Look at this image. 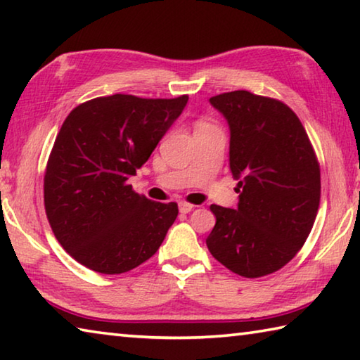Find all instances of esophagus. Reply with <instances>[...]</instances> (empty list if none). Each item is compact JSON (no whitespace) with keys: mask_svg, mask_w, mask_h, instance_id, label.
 Masks as SVG:
<instances>
[{"mask_svg":"<svg viewBox=\"0 0 360 360\" xmlns=\"http://www.w3.org/2000/svg\"><path fill=\"white\" fill-rule=\"evenodd\" d=\"M195 208L193 205L187 203V202H179V211L182 212V214H187V212H191L192 210Z\"/></svg>","mask_w":360,"mask_h":360,"instance_id":"esophagus-1","label":"esophagus"}]
</instances>
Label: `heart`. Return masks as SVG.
<instances>
[{
	"instance_id": "b5f03b06",
	"label": "heart",
	"mask_w": 360,
	"mask_h": 360,
	"mask_svg": "<svg viewBox=\"0 0 360 360\" xmlns=\"http://www.w3.org/2000/svg\"><path fill=\"white\" fill-rule=\"evenodd\" d=\"M203 125H208V124H205V122H200L198 124V127H203Z\"/></svg>"
}]
</instances>
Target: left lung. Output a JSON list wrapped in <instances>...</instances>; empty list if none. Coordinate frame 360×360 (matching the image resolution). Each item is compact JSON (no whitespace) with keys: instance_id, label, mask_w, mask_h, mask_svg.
Instances as JSON below:
<instances>
[{"instance_id":"1","label":"left lung","mask_w":360,"mask_h":360,"mask_svg":"<svg viewBox=\"0 0 360 360\" xmlns=\"http://www.w3.org/2000/svg\"><path fill=\"white\" fill-rule=\"evenodd\" d=\"M230 129V172L238 208L211 205L212 257L245 278L278 271L313 229L321 198L319 163L300 119L283 101L235 90L210 98Z\"/></svg>"}]
</instances>
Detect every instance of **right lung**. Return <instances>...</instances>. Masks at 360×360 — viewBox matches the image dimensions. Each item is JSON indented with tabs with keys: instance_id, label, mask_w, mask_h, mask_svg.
<instances>
[{
	"instance_id": "add662e5",
	"label": "right lung",
	"mask_w": 360,
	"mask_h": 360,
	"mask_svg": "<svg viewBox=\"0 0 360 360\" xmlns=\"http://www.w3.org/2000/svg\"><path fill=\"white\" fill-rule=\"evenodd\" d=\"M187 100L115 94L85 101L65 119L47 160L44 206L53 235L79 264L120 275L160 248L178 205L152 202L129 179Z\"/></svg>"
}]
</instances>
